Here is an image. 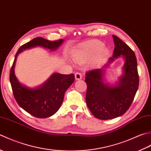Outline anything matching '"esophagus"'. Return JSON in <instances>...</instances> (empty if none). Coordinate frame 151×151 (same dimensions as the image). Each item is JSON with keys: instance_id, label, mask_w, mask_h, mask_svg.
Listing matches in <instances>:
<instances>
[{"instance_id": "1", "label": "esophagus", "mask_w": 151, "mask_h": 151, "mask_svg": "<svg viewBox=\"0 0 151 151\" xmlns=\"http://www.w3.org/2000/svg\"><path fill=\"white\" fill-rule=\"evenodd\" d=\"M75 77L76 81H79V80H81L82 78V74L80 73H76L75 75Z\"/></svg>"}]
</instances>
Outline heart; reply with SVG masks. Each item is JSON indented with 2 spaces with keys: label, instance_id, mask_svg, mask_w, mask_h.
I'll list each match as a JSON object with an SVG mask.
<instances>
[{
  "label": "heart",
  "instance_id": "b5f03b06",
  "mask_svg": "<svg viewBox=\"0 0 151 151\" xmlns=\"http://www.w3.org/2000/svg\"><path fill=\"white\" fill-rule=\"evenodd\" d=\"M108 49L104 47L102 41L93 40H89L82 43L75 55V60L77 62L81 63L84 61L92 59L97 55V58L101 60L106 56Z\"/></svg>",
  "mask_w": 151,
  "mask_h": 151
}]
</instances>
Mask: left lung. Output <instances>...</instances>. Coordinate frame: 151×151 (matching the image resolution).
Instances as JSON below:
<instances>
[{
	"label": "left lung",
	"mask_w": 151,
	"mask_h": 151,
	"mask_svg": "<svg viewBox=\"0 0 151 151\" xmlns=\"http://www.w3.org/2000/svg\"><path fill=\"white\" fill-rule=\"evenodd\" d=\"M112 37L115 44L113 56L101 68L86 73V104L92 114L101 120L111 119L124 114L132 104L139 86L135 54L120 38L114 35ZM121 55L125 60L123 74L118 83L110 85L105 81V69Z\"/></svg>",
	"instance_id": "1"
}]
</instances>
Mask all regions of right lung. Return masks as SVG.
<instances>
[{
	"mask_svg": "<svg viewBox=\"0 0 151 151\" xmlns=\"http://www.w3.org/2000/svg\"><path fill=\"white\" fill-rule=\"evenodd\" d=\"M63 41L60 40L50 41L37 37L22 45L15 54L9 73V81L13 93L18 104L34 117L47 118L56 113L62 104L65 92L75 81V75L74 74L53 73L43 84L37 88H28L22 84L15 75L14 69L17 57L23 50L36 47L55 50L63 43Z\"/></svg>",
	"mask_w": 151,
	"mask_h": 151,
	"instance_id": "obj_1",
	"label": "right lung"
}]
</instances>
